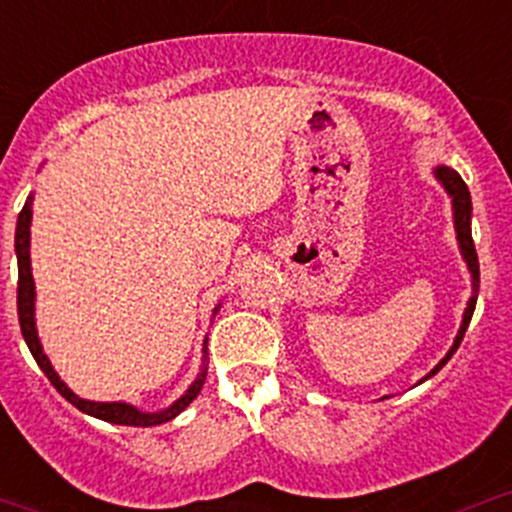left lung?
I'll list each match as a JSON object with an SVG mask.
<instances>
[{
	"mask_svg": "<svg viewBox=\"0 0 512 512\" xmlns=\"http://www.w3.org/2000/svg\"><path fill=\"white\" fill-rule=\"evenodd\" d=\"M433 175H436V180L443 185V190H446V193H448V198H451L453 227H456L458 250H461L463 260H466V265H468V272H471L473 294H471V299H468L466 312H463V322H461V329H458L456 339H453V347L448 349V354L443 356V359L438 361V364L433 366V369L428 371V374L423 376V379L418 381V384H423V381H426V379H431V376H436L438 371H441L443 366H446V361L451 359L453 354H456V349L461 347L463 334H466L468 324H471V317H473V309H476L478 285H480L478 255H476V245H473V235H471V213H473V205H471V193H468V185L463 183L461 175H458L453 168H448V165H436V168H433Z\"/></svg>",
	"mask_w": 512,
	"mask_h": 512,
	"instance_id": "left-lung-1",
	"label": "left lung"
}]
</instances>
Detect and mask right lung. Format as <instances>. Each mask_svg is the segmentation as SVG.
I'll use <instances>...</instances> for the list:
<instances>
[{"label": "right lung", "instance_id": "right-lung-1", "mask_svg": "<svg viewBox=\"0 0 512 512\" xmlns=\"http://www.w3.org/2000/svg\"><path fill=\"white\" fill-rule=\"evenodd\" d=\"M32 203L34 195H29L27 203H24L22 213H19L17 220V232H14V252H17V265H19V287H17V309H19V327H22L24 342H27L29 352L39 364V369L44 371L46 379L56 386L61 396H64L69 404H74L76 409L84 411V414L101 418V421L118 423V426H158V423L170 421L180 414V411L188 409L193 404L195 396L200 394L205 384V376H208V339H205L203 347V366H200V374L195 376L193 384L188 386L180 399H175L168 409L163 411H148L136 409L133 404H126V401H89L76 396L69 386L61 381V376L56 374L54 366H51L49 356L44 354V347L39 342V334H36V319H34V302H36V287L32 277V255H29V247H32ZM220 304L213 309V314H218Z\"/></svg>", "mask_w": 512, "mask_h": 512}]
</instances>
